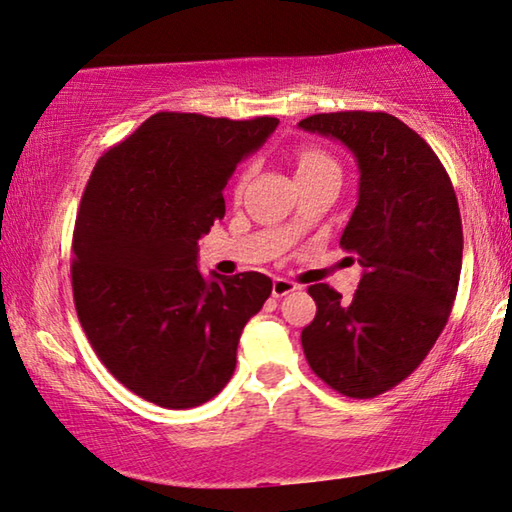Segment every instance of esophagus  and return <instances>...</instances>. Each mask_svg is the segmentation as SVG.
<instances>
[{"instance_id":"obj_1","label":"esophagus","mask_w":512,"mask_h":512,"mask_svg":"<svg viewBox=\"0 0 512 512\" xmlns=\"http://www.w3.org/2000/svg\"><path fill=\"white\" fill-rule=\"evenodd\" d=\"M296 289H298V285H294V282H291V280L275 278L271 294H273V298H282V296H287V294H291V291H296Z\"/></svg>"}]
</instances>
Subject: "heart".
Segmentation results:
<instances>
[{
  "mask_svg": "<svg viewBox=\"0 0 512 512\" xmlns=\"http://www.w3.org/2000/svg\"><path fill=\"white\" fill-rule=\"evenodd\" d=\"M326 170H339L337 161L328 152L319 148H300L296 152V177H310L326 173Z\"/></svg>",
  "mask_w": 512,
  "mask_h": 512,
  "instance_id": "1",
  "label": "heart"
}]
</instances>
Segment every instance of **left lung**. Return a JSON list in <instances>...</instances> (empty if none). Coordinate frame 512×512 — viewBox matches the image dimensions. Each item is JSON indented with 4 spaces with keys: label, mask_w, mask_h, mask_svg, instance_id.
<instances>
[{
    "label": "left lung",
    "mask_w": 512,
    "mask_h": 512,
    "mask_svg": "<svg viewBox=\"0 0 512 512\" xmlns=\"http://www.w3.org/2000/svg\"><path fill=\"white\" fill-rule=\"evenodd\" d=\"M307 132L342 141L360 168L342 246L364 266L346 303L312 285L316 316L300 332L310 369L335 392L373 399L410 376L449 321L462 269L458 198L431 145L385 111L316 113Z\"/></svg>",
    "instance_id": "obj_1"
}]
</instances>
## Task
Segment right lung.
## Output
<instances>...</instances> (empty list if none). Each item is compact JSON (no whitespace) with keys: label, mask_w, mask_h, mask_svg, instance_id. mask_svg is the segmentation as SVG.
I'll return each instance as SVG.
<instances>
[{"label":"right lung","mask_w":512,"mask_h":512,"mask_svg":"<svg viewBox=\"0 0 512 512\" xmlns=\"http://www.w3.org/2000/svg\"><path fill=\"white\" fill-rule=\"evenodd\" d=\"M278 123L159 111L97 159L72 232V296L97 358L145 401L196 408L232 378L273 282H207L198 241L225 216L234 168Z\"/></svg>","instance_id":"obj_1"}]
</instances>
